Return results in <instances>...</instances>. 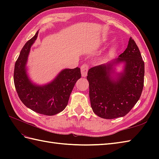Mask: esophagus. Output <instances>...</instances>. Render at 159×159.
Returning a JSON list of instances; mask_svg holds the SVG:
<instances>
[{
	"mask_svg": "<svg viewBox=\"0 0 159 159\" xmlns=\"http://www.w3.org/2000/svg\"><path fill=\"white\" fill-rule=\"evenodd\" d=\"M89 67L87 64H84L81 66V68H80V70H81V74L82 76L85 77L87 74V71H88Z\"/></svg>",
	"mask_w": 159,
	"mask_h": 159,
	"instance_id": "34e87169",
	"label": "esophagus"
}]
</instances>
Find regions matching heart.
<instances>
[{
  "instance_id": "b5f03b06",
  "label": "heart",
  "mask_w": 159,
  "mask_h": 159,
  "mask_svg": "<svg viewBox=\"0 0 159 159\" xmlns=\"http://www.w3.org/2000/svg\"><path fill=\"white\" fill-rule=\"evenodd\" d=\"M117 47L118 46H117V45L116 44V43H113V44H112V45L110 46V48L109 49V51L110 52H113L116 51V50L117 49Z\"/></svg>"
}]
</instances>
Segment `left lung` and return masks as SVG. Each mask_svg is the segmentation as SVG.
I'll return each mask as SVG.
<instances>
[{
	"mask_svg": "<svg viewBox=\"0 0 159 159\" xmlns=\"http://www.w3.org/2000/svg\"><path fill=\"white\" fill-rule=\"evenodd\" d=\"M124 63L120 73L115 66ZM144 61L135 42L130 38L126 49L112 61L90 68L89 81L91 107L104 119L124 117L141 95L144 83Z\"/></svg>",
	"mask_w": 159,
	"mask_h": 159,
	"instance_id": "obj_1",
	"label": "left lung"
}]
</instances>
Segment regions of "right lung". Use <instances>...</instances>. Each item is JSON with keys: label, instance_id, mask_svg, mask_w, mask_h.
Returning <instances> with one entry per match:
<instances>
[{"label": "right lung", "instance_id": "1", "mask_svg": "<svg viewBox=\"0 0 159 159\" xmlns=\"http://www.w3.org/2000/svg\"><path fill=\"white\" fill-rule=\"evenodd\" d=\"M38 31L23 46L15 63L13 80L20 100L29 109L46 116H54L65 109L74 85L81 77L80 69H64L51 82L39 85L29 79L26 70L28 57Z\"/></svg>", "mask_w": 159, "mask_h": 159}]
</instances>
